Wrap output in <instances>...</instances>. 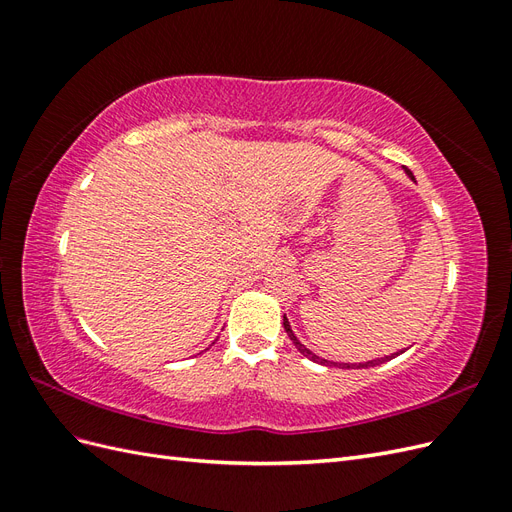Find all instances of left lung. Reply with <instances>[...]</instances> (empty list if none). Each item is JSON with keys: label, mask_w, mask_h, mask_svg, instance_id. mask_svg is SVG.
Segmentation results:
<instances>
[{"label": "left lung", "mask_w": 512, "mask_h": 512, "mask_svg": "<svg viewBox=\"0 0 512 512\" xmlns=\"http://www.w3.org/2000/svg\"><path fill=\"white\" fill-rule=\"evenodd\" d=\"M406 173L414 179V175L410 173V170H406ZM284 329H286V333H288V337H290V342L294 344V346H297V350L303 354V356H307V359L309 361H316V363H320V365H333V367H342V369H361V367H374V365H380V363H384V361H389V359H395V356L397 354H401V352H397L395 356H384V359H378V361H367V363H359V365H356V363H333V361H327V359H320V356H316L312 350H307L301 342H299V339H297V335H294L292 333V329H290V322H288V318L284 316Z\"/></svg>", "instance_id": "left-lung-1"}]
</instances>
